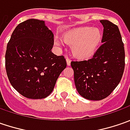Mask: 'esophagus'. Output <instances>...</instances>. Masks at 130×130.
Returning <instances> with one entry per match:
<instances>
[{
    "mask_svg": "<svg viewBox=\"0 0 130 130\" xmlns=\"http://www.w3.org/2000/svg\"><path fill=\"white\" fill-rule=\"evenodd\" d=\"M66 61H67V66H70V65H71V60H70L69 58H67Z\"/></svg>",
    "mask_w": 130,
    "mask_h": 130,
    "instance_id": "34e87169",
    "label": "esophagus"
}]
</instances>
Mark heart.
<instances>
[{
    "mask_svg": "<svg viewBox=\"0 0 130 130\" xmlns=\"http://www.w3.org/2000/svg\"><path fill=\"white\" fill-rule=\"evenodd\" d=\"M63 40L71 45L72 55L78 59L85 60L92 57L102 43L103 32L98 28L83 27L77 28L62 35ZM54 44L63 46L62 40L58 37L54 38Z\"/></svg>",
    "mask_w": 130,
    "mask_h": 130,
    "instance_id": "obj_1",
    "label": "heart"
}]
</instances>
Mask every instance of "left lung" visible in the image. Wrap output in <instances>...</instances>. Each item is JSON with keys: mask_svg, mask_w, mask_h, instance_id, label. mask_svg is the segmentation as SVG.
<instances>
[{"mask_svg": "<svg viewBox=\"0 0 130 130\" xmlns=\"http://www.w3.org/2000/svg\"><path fill=\"white\" fill-rule=\"evenodd\" d=\"M100 22L103 27L102 45L90 59L71 62L77 92L91 101H101L113 92L121 81L125 64L118 27L108 20Z\"/></svg>", "mask_w": 130, "mask_h": 130, "instance_id": "left-lung-1", "label": "left lung"}]
</instances>
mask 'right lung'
Wrapping results in <instances>:
<instances>
[{"label":"right lung","mask_w":130,"mask_h":130,"mask_svg":"<svg viewBox=\"0 0 130 130\" xmlns=\"http://www.w3.org/2000/svg\"><path fill=\"white\" fill-rule=\"evenodd\" d=\"M53 34L44 21L30 19L13 30L6 52V69L13 87L23 96L42 99L51 92L67 67L51 51Z\"/></svg>","instance_id":"right-lung-1"}]
</instances>
